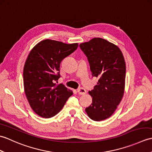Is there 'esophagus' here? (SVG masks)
Listing matches in <instances>:
<instances>
[{"label": "esophagus", "instance_id": "obj_1", "mask_svg": "<svg viewBox=\"0 0 152 152\" xmlns=\"http://www.w3.org/2000/svg\"><path fill=\"white\" fill-rule=\"evenodd\" d=\"M77 91H78V94H80V95H85L87 92L86 90L84 88H82L78 89Z\"/></svg>", "mask_w": 152, "mask_h": 152}]
</instances>
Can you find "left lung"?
I'll use <instances>...</instances> for the list:
<instances>
[{"label": "left lung", "mask_w": 152, "mask_h": 152, "mask_svg": "<svg viewBox=\"0 0 152 152\" xmlns=\"http://www.w3.org/2000/svg\"><path fill=\"white\" fill-rule=\"evenodd\" d=\"M88 57L92 76L99 78L97 85L89 93L92 103L86 112L92 120L110 117L124 93L125 62L119 48L101 38H94L80 44Z\"/></svg>", "instance_id": "8db88e82"}]
</instances>
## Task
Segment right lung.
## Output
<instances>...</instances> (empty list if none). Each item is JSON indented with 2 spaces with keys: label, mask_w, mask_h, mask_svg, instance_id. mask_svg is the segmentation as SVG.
<instances>
[{
  "label": "right lung",
  "mask_w": 152,
  "mask_h": 152,
  "mask_svg": "<svg viewBox=\"0 0 152 152\" xmlns=\"http://www.w3.org/2000/svg\"><path fill=\"white\" fill-rule=\"evenodd\" d=\"M78 46V43L47 39L38 43L28 54L23 69L24 90L31 107L40 117L56 115L72 95L63 83L56 85L55 82L61 76V62Z\"/></svg>",
  "instance_id": "add662e5"
}]
</instances>
